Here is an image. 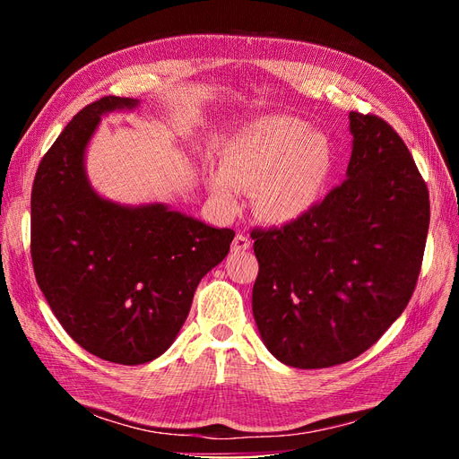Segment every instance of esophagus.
I'll use <instances>...</instances> for the list:
<instances>
[{"instance_id": "esophagus-1", "label": "esophagus", "mask_w": 459, "mask_h": 459, "mask_svg": "<svg viewBox=\"0 0 459 459\" xmlns=\"http://www.w3.org/2000/svg\"><path fill=\"white\" fill-rule=\"evenodd\" d=\"M231 248H233L235 253L247 251V248H251V238H248V235H245V233H238V235H235Z\"/></svg>"}]
</instances>
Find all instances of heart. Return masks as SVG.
<instances>
[{"instance_id": "heart-1", "label": "heart", "mask_w": 459, "mask_h": 459, "mask_svg": "<svg viewBox=\"0 0 459 459\" xmlns=\"http://www.w3.org/2000/svg\"><path fill=\"white\" fill-rule=\"evenodd\" d=\"M333 170L327 137L308 132V124L293 117L264 118L226 149L224 166L208 178L214 195L235 204L241 189L256 187V212L285 224L307 214L322 197Z\"/></svg>"}]
</instances>
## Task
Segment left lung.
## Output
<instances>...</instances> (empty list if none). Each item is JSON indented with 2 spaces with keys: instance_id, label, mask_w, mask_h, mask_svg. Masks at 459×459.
<instances>
[{
  "instance_id": "1",
  "label": "left lung",
  "mask_w": 459,
  "mask_h": 459,
  "mask_svg": "<svg viewBox=\"0 0 459 459\" xmlns=\"http://www.w3.org/2000/svg\"><path fill=\"white\" fill-rule=\"evenodd\" d=\"M342 184L281 228L251 231L253 314L280 362L317 369L366 352L404 312L421 272L429 189L402 137L352 113Z\"/></svg>"
}]
</instances>
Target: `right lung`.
Masks as SVG:
<instances>
[{"instance_id":"1","label":"right lung","mask_w":459,"mask_h":459,"mask_svg":"<svg viewBox=\"0 0 459 459\" xmlns=\"http://www.w3.org/2000/svg\"><path fill=\"white\" fill-rule=\"evenodd\" d=\"M135 105L107 95L82 108L41 159L30 197V255L49 308L82 349L124 366L169 349L199 281L235 238L164 204L120 206L90 187L84 151L100 117Z\"/></svg>"}]
</instances>
